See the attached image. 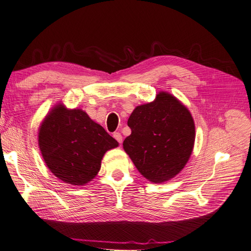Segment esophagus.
I'll return each mask as SVG.
<instances>
[{"mask_svg":"<svg viewBox=\"0 0 251 251\" xmlns=\"http://www.w3.org/2000/svg\"><path fill=\"white\" fill-rule=\"evenodd\" d=\"M113 138L117 140L120 144L122 143V141H123V137H122V134L120 132H114L113 133Z\"/></svg>","mask_w":251,"mask_h":251,"instance_id":"1","label":"esophagus"}]
</instances>
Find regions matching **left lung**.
I'll use <instances>...</instances> for the list:
<instances>
[{"label": "left lung", "mask_w": 251, "mask_h": 251, "mask_svg": "<svg viewBox=\"0 0 251 251\" xmlns=\"http://www.w3.org/2000/svg\"><path fill=\"white\" fill-rule=\"evenodd\" d=\"M127 124L131 134L123 149L147 180L162 183L183 170L194 147L195 124L174 95L160 91L153 101L134 108Z\"/></svg>", "instance_id": "obj_1"}]
</instances>
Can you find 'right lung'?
<instances>
[{
  "instance_id": "add662e5",
  "label": "right lung",
  "mask_w": 251,
  "mask_h": 251,
  "mask_svg": "<svg viewBox=\"0 0 251 251\" xmlns=\"http://www.w3.org/2000/svg\"><path fill=\"white\" fill-rule=\"evenodd\" d=\"M38 144L49 170L64 183L86 185L100 170L106 151L119 146L81 109L55 105L43 119Z\"/></svg>"
}]
</instances>
